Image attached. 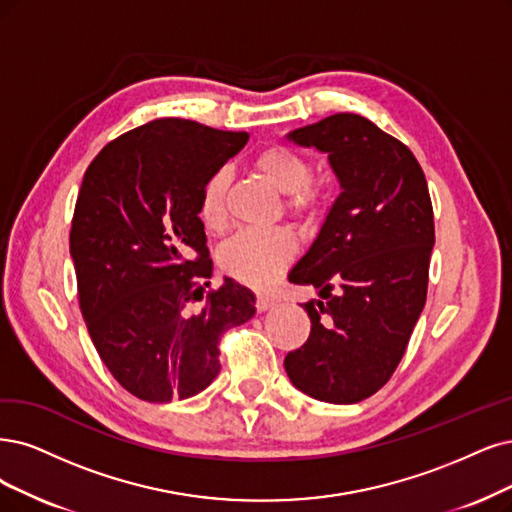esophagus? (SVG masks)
I'll use <instances>...</instances> for the list:
<instances>
[{"label": "esophagus", "mask_w": 512, "mask_h": 512, "mask_svg": "<svg viewBox=\"0 0 512 512\" xmlns=\"http://www.w3.org/2000/svg\"><path fill=\"white\" fill-rule=\"evenodd\" d=\"M274 301L276 299L272 295H257V304L255 306H257L259 312H266V310H270L274 306Z\"/></svg>", "instance_id": "obj_1"}]
</instances>
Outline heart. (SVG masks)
I'll use <instances>...</instances> for the list:
<instances>
[{"mask_svg":"<svg viewBox=\"0 0 512 512\" xmlns=\"http://www.w3.org/2000/svg\"><path fill=\"white\" fill-rule=\"evenodd\" d=\"M257 173L266 177L278 192L287 194L293 215H312L325 198V187L312 179L310 160L287 145H268L253 158ZM227 177L215 170L202 185L198 215L208 230H221L225 223ZM297 253L295 238L285 227L272 230H246L223 246V270L242 285L263 289L287 270Z\"/></svg>","mask_w":512,"mask_h":512,"instance_id":"obj_1","label":"heart"}]
</instances>
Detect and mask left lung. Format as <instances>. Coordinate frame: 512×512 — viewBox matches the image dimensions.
Masks as SVG:
<instances>
[{"instance_id":"8db88e82","label":"left lung","mask_w":512,"mask_h":512,"mask_svg":"<svg viewBox=\"0 0 512 512\" xmlns=\"http://www.w3.org/2000/svg\"><path fill=\"white\" fill-rule=\"evenodd\" d=\"M289 139L327 151L342 194L289 274L323 299L304 304L310 337L287 354L285 369L312 399L350 405L390 380L424 310L434 244L428 183L405 143L356 113Z\"/></svg>"}]
</instances>
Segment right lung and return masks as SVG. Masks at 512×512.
<instances>
[{"label": "right lung", "mask_w": 512, "mask_h": 512, "mask_svg": "<svg viewBox=\"0 0 512 512\" xmlns=\"http://www.w3.org/2000/svg\"><path fill=\"white\" fill-rule=\"evenodd\" d=\"M249 132L160 118L109 141L88 164L69 251L101 361L141 401L189 399L219 369L221 335L255 314L232 278L211 289L198 215L204 181Z\"/></svg>", "instance_id": "add662e5"}]
</instances>
